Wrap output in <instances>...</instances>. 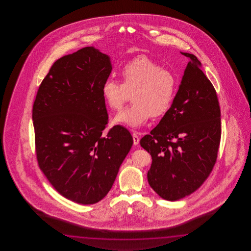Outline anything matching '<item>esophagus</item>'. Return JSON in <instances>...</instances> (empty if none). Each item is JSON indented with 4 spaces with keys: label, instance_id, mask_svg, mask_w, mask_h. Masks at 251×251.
<instances>
[{
    "label": "esophagus",
    "instance_id": "obj_1",
    "mask_svg": "<svg viewBox=\"0 0 251 251\" xmlns=\"http://www.w3.org/2000/svg\"><path fill=\"white\" fill-rule=\"evenodd\" d=\"M133 144H134V145H137V144H139V142H140V138H139L138 134H137V133H133Z\"/></svg>",
    "mask_w": 251,
    "mask_h": 251
}]
</instances>
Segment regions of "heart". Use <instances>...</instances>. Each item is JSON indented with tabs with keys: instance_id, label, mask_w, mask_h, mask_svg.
<instances>
[{
	"instance_id": "b5f03b06",
	"label": "heart",
	"mask_w": 251,
	"mask_h": 251,
	"mask_svg": "<svg viewBox=\"0 0 251 251\" xmlns=\"http://www.w3.org/2000/svg\"><path fill=\"white\" fill-rule=\"evenodd\" d=\"M123 83L108 78L102 85V96L107 106L120 110L133 92V103L118 113L115 123L140 127L152 116L160 118L170 110L176 95V80L169 70L146 55L130 60L121 69Z\"/></svg>"
}]
</instances>
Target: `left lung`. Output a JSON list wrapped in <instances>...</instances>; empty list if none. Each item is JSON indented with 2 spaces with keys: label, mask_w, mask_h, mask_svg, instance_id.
<instances>
[{
  "label": "left lung",
  "mask_w": 251,
  "mask_h": 251,
  "mask_svg": "<svg viewBox=\"0 0 251 251\" xmlns=\"http://www.w3.org/2000/svg\"><path fill=\"white\" fill-rule=\"evenodd\" d=\"M168 112L140 141L152 162L147 173L160 198L176 201L202 186L216 162L221 111L216 91L192 53Z\"/></svg>",
  "instance_id": "8db88e82"
}]
</instances>
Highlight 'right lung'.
I'll use <instances>...</instances> for the list:
<instances>
[{
  "label": "right lung",
  "instance_id": "right-lung-1",
  "mask_svg": "<svg viewBox=\"0 0 251 251\" xmlns=\"http://www.w3.org/2000/svg\"><path fill=\"white\" fill-rule=\"evenodd\" d=\"M111 71L110 57L93 47L64 55L49 70L33 105L39 168L75 203L105 198L133 145L121 126L103 132L108 116L101 88Z\"/></svg>",
  "mask_w": 251,
  "mask_h": 251
}]
</instances>
